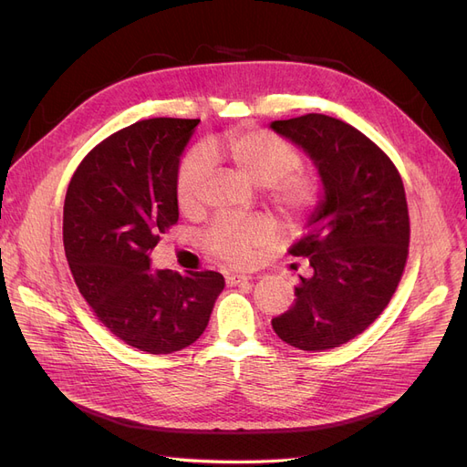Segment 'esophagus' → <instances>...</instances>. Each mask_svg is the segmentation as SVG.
I'll return each mask as SVG.
<instances>
[{"label": "esophagus", "instance_id": "esophagus-1", "mask_svg": "<svg viewBox=\"0 0 467 467\" xmlns=\"http://www.w3.org/2000/svg\"><path fill=\"white\" fill-rule=\"evenodd\" d=\"M251 280L249 275H237V273H232L225 276V282H228V286H235V285H242V282H247Z\"/></svg>", "mask_w": 467, "mask_h": 467}]
</instances>
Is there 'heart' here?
<instances>
[{
    "label": "heart",
    "mask_w": 467,
    "mask_h": 467,
    "mask_svg": "<svg viewBox=\"0 0 467 467\" xmlns=\"http://www.w3.org/2000/svg\"><path fill=\"white\" fill-rule=\"evenodd\" d=\"M210 163L234 167L257 187L266 189L268 201L285 218H300L319 199L317 179L298 167L300 158L286 140L266 130L235 129L208 140L202 150H192L177 171V202L191 210L201 199L210 175ZM275 235L273 223L265 216H218L202 235L212 255L234 265H245L253 251Z\"/></svg>",
    "instance_id": "1"
}]
</instances>
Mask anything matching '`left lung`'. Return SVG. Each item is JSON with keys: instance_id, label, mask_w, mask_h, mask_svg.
<instances>
[{"instance_id": "obj_1", "label": "left lung", "mask_w": 467, "mask_h": 467, "mask_svg": "<svg viewBox=\"0 0 467 467\" xmlns=\"http://www.w3.org/2000/svg\"><path fill=\"white\" fill-rule=\"evenodd\" d=\"M271 129L309 155L323 187L307 235L288 251L312 275L300 276L273 329L290 347L329 350L374 323L400 285L409 255L403 181L370 138L338 119L312 112Z\"/></svg>"}]
</instances>
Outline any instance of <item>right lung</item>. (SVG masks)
Returning a JSON list of instances; mask_svg holds the SVG:
<instances>
[{"label":"right lung","instance_id":"obj_1","mask_svg":"<svg viewBox=\"0 0 467 467\" xmlns=\"http://www.w3.org/2000/svg\"><path fill=\"white\" fill-rule=\"evenodd\" d=\"M199 119H148L95 146L69 181L64 251L83 298L120 341L150 355L192 345L225 282L158 271L150 253L179 220L177 171Z\"/></svg>","mask_w":467,"mask_h":467}]
</instances>
